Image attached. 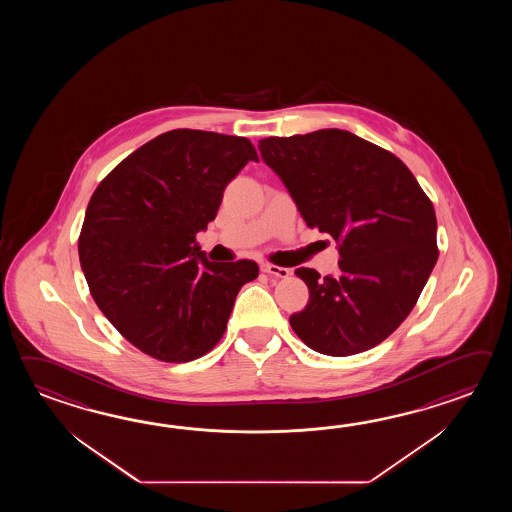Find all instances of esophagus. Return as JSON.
<instances>
[{
    "label": "esophagus",
    "instance_id": "34e87169",
    "mask_svg": "<svg viewBox=\"0 0 512 512\" xmlns=\"http://www.w3.org/2000/svg\"><path fill=\"white\" fill-rule=\"evenodd\" d=\"M261 271L267 272V274H271V276H276V278H287V276L291 274L289 269L272 265V263H263V265H261Z\"/></svg>",
    "mask_w": 512,
    "mask_h": 512
}]
</instances>
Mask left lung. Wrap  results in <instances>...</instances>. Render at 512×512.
<instances>
[{"mask_svg":"<svg viewBox=\"0 0 512 512\" xmlns=\"http://www.w3.org/2000/svg\"><path fill=\"white\" fill-rule=\"evenodd\" d=\"M309 229L338 243L337 276L300 267L309 289L289 318L305 346L331 357L375 348L417 304L439 256L434 205L392 152L349 131L261 139Z\"/></svg>","mask_w":512,"mask_h":512,"instance_id":"1","label":"left lung"}]
</instances>
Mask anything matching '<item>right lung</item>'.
I'll return each instance as SVG.
<instances>
[{
  "instance_id": "obj_1",
  "label": "right lung",
  "mask_w": 512,
  "mask_h": 512,
  "mask_svg": "<svg viewBox=\"0 0 512 512\" xmlns=\"http://www.w3.org/2000/svg\"><path fill=\"white\" fill-rule=\"evenodd\" d=\"M258 153L245 137L172 130L109 172L87 205L78 256L89 293L122 337L163 362L218 344L256 261H208L196 241L223 190Z\"/></svg>"
}]
</instances>
